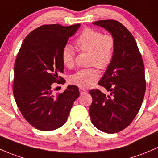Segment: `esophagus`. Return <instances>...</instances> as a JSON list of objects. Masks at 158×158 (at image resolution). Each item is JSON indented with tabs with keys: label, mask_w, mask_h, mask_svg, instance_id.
<instances>
[{
	"label": "esophagus",
	"mask_w": 158,
	"mask_h": 158,
	"mask_svg": "<svg viewBox=\"0 0 158 158\" xmlns=\"http://www.w3.org/2000/svg\"><path fill=\"white\" fill-rule=\"evenodd\" d=\"M79 91H80V94H86V93H87V90H85V89H84V88H79Z\"/></svg>",
	"instance_id": "1"
}]
</instances>
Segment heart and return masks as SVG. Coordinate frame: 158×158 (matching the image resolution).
<instances>
[{
	"label": "heart",
	"mask_w": 158,
	"mask_h": 158,
	"mask_svg": "<svg viewBox=\"0 0 158 158\" xmlns=\"http://www.w3.org/2000/svg\"><path fill=\"white\" fill-rule=\"evenodd\" d=\"M77 51L89 52L88 63L92 67L83 68L70 77V83L81 87H89L100 77V71L96 66L106 69L114 58L115 37L110 33H103L94 28L84 29L75 40ZM61 59L67 68H72L75 61V50L71 45H66L61 52Z\"/></svg>",
	"instance_id": "b5f03b06"
}]
</instances>
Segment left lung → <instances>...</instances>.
Returning a JSON list of instances; mask_svg holds the SVG:
<instances>
[{"label": "left lung", "mask_w": 158, "mask_h": 158, "mask_svg": "<svg viewBox=\"0 0 158 158\" xmlns=\"http://www.w3.org/2000/svg\"><path fill=\"white\" fill-rule=\"evenodd\" d=\"M93 23L108 30L116 43L114 58L98 83L110 94L98 89L90 91L93 125L113 134L128 127L141 108L146 89L144 66L135 40L121 23L106 19Z\"/></svg>", "instance_id": "left-lung-1"}]
</instances>
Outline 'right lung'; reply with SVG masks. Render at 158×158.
Instances as JSON below:
<instances>
[{
	"label": "right lung",
	"mask_w": 158,
	"mask_h": 158,
	"mask_svg": "<svg viewBox=\"0 0 158 158\" xmlns=\"http://www.w3.org/2000/svg\"><path fill=\"white\" fill-rule=\"evenodd\" d=\"M79 27L41 26L26 37L17 54L14 69V99L24 118L40 131L62 126L80 95L78 87L74 85H68L56 96L52 90L53 83H64L59 76L64 72L61 50Z\"/></svg>",
	"instance_id": "add662e5"
}]
</instances>
